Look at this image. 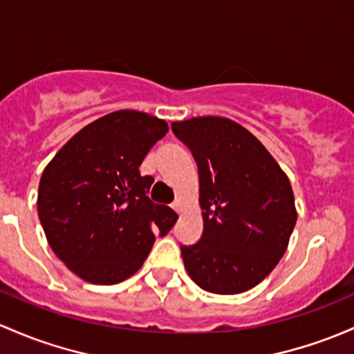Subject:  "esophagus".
Instances as JSON below:
<instances>
[{
    "mask_svg": "<svg viewBox=\"0 0 354 354\" xmlns=\"http://www.w3.org/2000/svg\"><path fill=\"white\" fill-rule=\"evenodd\" d=\"M173 208H174V210H176V212H181V208H183V200H181V198L174 200Z\"/></svg>",
    "mask_w": 354,
    "mask_h": 354,
    "instance_id": "esophagus-1",
    "label": "esophagus"
}]
</instances>
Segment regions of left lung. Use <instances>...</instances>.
<instances>
[{
  "label": "left lung",
  "mask_w": 354,
  "mask_h": 354,
  "mask_svg": "<svg viewBox=\"0 0 354 354\" xmlns=\"http://www.w3.org/2000/svg\"><path fill=\"white\" fill-rule=\"evenodd\" d=\"M198 166L203 234L181 245L189 278L218 295L251 290L278 265L297 222L286 174L243 125L224 117L171 124Z\"/></svg>",
  "instance_id": "8db88e82"
}]
</instances>
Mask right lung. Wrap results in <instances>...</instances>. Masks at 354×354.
Returning a JSON list of instances; mask_svg holds the SVG:
<instances>
[{
	"instance_id": "obj_1",
	"label": "right lung",
	"mask_w": 354,
	"mask_h": 354,
	"mask_svg": "<svg viewBox=\"0 0 354 354\" xmlns=\"http://www.w3.org/2000/svg\"><path fill=\"white\" fill-rule=\"evenodd\" d=\"M165 120L118 110L81 129L44 169L40 224L52 251L95 285L132 277L156 241L176 224V212L147 196L152 176L139 166L166 136Z\"/></svg>"
}]
</instances>
